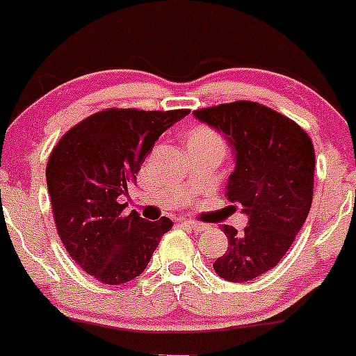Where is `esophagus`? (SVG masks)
Here are the masks:
<instances>
[{
	"label": "esophagus",
	"mask_w": 356,
	"mask_h": 356,
	"mask_svg": "<svg viewBox=\"0 0 356 356\" xmlns=\"http://www.w3.org/2000/svg\"><path fill=\"white\" fill-rule=\"evenodd\" d=\"M181 226H184V228H187V229H193V232H202V229L206 228V225H202V222L191 221V220L181 221Z\"/></svg>",
	"instance_id": "34e87169"
}]
</instances>
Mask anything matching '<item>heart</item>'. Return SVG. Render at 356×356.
Here are the masks:
<instances>
[{
	"label": "heart",
	"mask_w": 356,
	"mask_h": 356,
	"mask_svg": "<svg viewBox=\"0 0 356 356\" xmlns=\"http://www.w3.org/2000/svg\"><path fill=\"white\" fill-rule=\"evenodd\" d=\"M189 140H202V142H220L222 143L221 136L214 130H211L208 127H197L191 131Z\"/></svg>",
	"instance_id": "b5f03b06"
}]
</instances>
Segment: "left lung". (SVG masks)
<instances>
[{
    "instance_id": "1",
    "label": "left lung",
    "mask_w": 356,
    "mask_h": 356,
    "mask_svg": "<svg viewBox=\"0 0 356 356\" xmlns=\"http://www.w3.org/2000/svg\"><path fill=\"white\" fill-rule=\"evenodd\" d=\"M194 116L226 135L235 150L226 197L248 216L243 232L221 226L228 250L214 272L228 282L253 280L282 260L309 214L314 147L296 121L253 101L196 109Z\"/></svg>"
}]
</instances>
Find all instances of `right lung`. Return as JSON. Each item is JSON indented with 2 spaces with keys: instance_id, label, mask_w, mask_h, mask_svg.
Wrapping results in <instances>:
<instances>
[{
  "instance_id": "add662e5",
  "label": "right lung",
  "mask_w": 356,
  "mask_h": 356,
  "mask_svg": "<svg viewBox=\"0 0 356 356\" xmlns=\"http://www.w3.org/2000/svg\"><path fill=\"white\" fill-rule=\"evenodd\" d=\"M189 109L143 111L108 108L88 116L58 140L47 162V187L57 233L70 259L108 286L147 268L169 218L147 221L123 214L120 197L136 182L159 136Z\"/></svg>"
}]
</instances>
